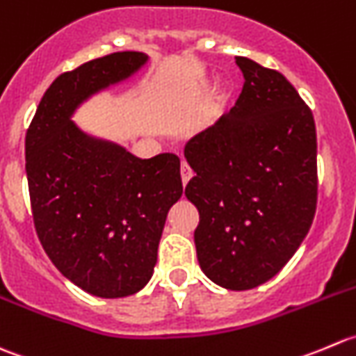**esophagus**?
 Listing matches in <instances>:
<instances>
[{
	"mask_svg": "<svg viewBox=\"0 0 356 356\" xmlns=\"http://www.w3.org/2000/svg\"><path fill=\"white\" fill-rule=\"evenodd\" d=\"M179 175H181V183H183V185H186V183L190 181V178L193 177V171L190 170V166L185 163V161H183L181 166H179Z\"/></svg>",
	"mask_w": 356,
	"mask_h": 356,
	"instance_id": "esophagus-1",
	"label": "esophagus"
}]
</instances>
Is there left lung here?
Here are the masks:
<instances>
[{
  "label": "left lung",
  "instance_id": "left-lung-1",
  "mask_svg": "<svg viewBox=\"0 0 356 356\" xmlns=\"http://www.w3.org/2000/svg\"><path fill=\"white\" fill-rule=\"evenodd\" d=\"M244 88L230 112L185 145V195L202 272L230 291L258 287L293 258L316 209L313 114L280 72L237 57Z\"/></svg>",
  "mask_w": 356,
  "mask_h": 356
}]
</instances>
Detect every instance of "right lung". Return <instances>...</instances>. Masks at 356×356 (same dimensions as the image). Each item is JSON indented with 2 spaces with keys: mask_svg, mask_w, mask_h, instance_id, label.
Wrapping results in <instances>:
<instances>
[{
  "mask_svg": "<svg viewBox=\"0 0 356 356\" xmlns=\"http://www.w3.org/2000/svg\"><path fill=\"white\" fill-rule=\"evenodd\" d=\"M147 62L118 51L60 74L26 133V173L36 234L63 277L98 298H124L145 286L170 207L181 197L179 159H138L84 135L70 115L90 95Z\"/></svg>",
  "mask_w": 356,
  "mask_h": 356,
  "instance_id": "add662e5",
  "label": "right lung"
}]
</instances>
